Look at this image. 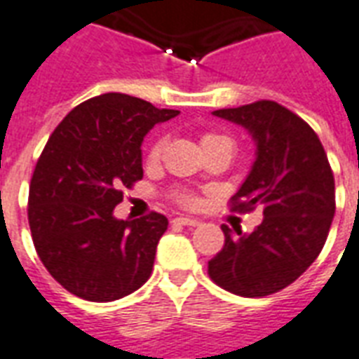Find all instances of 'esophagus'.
Wrapping results in <instances>:
<instances>
[{
	"mask_svg": "<svg viewBox=\"0 0 359 359\" xmlns=\"http://www.w3.org/2000/svg\"><path fill=\"white\" fill-rule=\"evenodd\" d=\"M179 225H187V226H198L202 221L200 219H194V217H177L175 219Z\"/></svg>",
	"mask_w": 359,
	"mask_h": 359,
	"instance_id": "1",
	"label": "esophagus"
}]
</instances>
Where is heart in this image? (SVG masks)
I'll use <instances>...</instances> for the list:
<instances>
[{
  "label": "heart",
  "instance_id": "b5f03b06",
  "mask_svg": "<svg viewBox=\"0 0 359 359\" xmlns=\"http://www.w3.org/2000/svg\"><path fill=\"white\" fill-rule=\"evenodd\" d=\"M215 138H221V136H217V134H203L202 146L205 144V142L215 140ZM163 144L165 140H157L156 144L151 146V149H149V161H157V159H159V156H161V149H163ZM182 202L194 203V198H192V196H184V198H182Z\"/></svg>",
  "mask_w": 359,
  "mask_h": 359
}]
</instances>
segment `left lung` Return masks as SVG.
Segmentation results:
<instances>
[{"mask_svg":"<svg viewBox=\"0 0 359 359\" xmlns=\"http://www.w3.org/2000/svg\"><path fill=\"white\" fill-rule=\"evenodd\" d=\"M244 126L256 144L248 177L233 210H264L254 233L223 225L225 246L208 264L229 292L257 298L294 283L323 250L334 217V177L313 128L277 102L213 111Z\"/></svg>","mask_w":359,"mask_h":359,"instance_id":"8db88e82","label":"left lung"}]
</instances>
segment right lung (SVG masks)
Segmentation results:
<instances>
[{"instance_id": "1", "label": "right lung", "mask_w": 359, "mask_h": 359, "mask_svg": "<svg viewBox=\"0 0 359 359\" xmlns=\"http://www.w3.org/2000/svg\"><path fill=\"white\" fill-rule=\"evenodd\" d=\"M179 113L109 92L76 105L50 136L30 180L28 225L46 269L74 296L118 300L151 275L169 221L113 210L144 177V136Z\"/></svg>"}]
</instances>
